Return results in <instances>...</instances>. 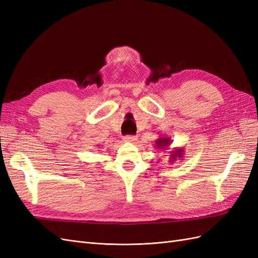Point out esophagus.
<instances>
[{"label":"esophagus","mask_w":258,"mask_h":258,"mask_svg":"<svg viewBox=\"0 0 258 258\" xmlns=\"http://www.w3.org/2000/svg\"><path fill=\"white\" fill-rule=\"evenodd\" d=\"M137 137H135V136H126L123 138V141L124 142H129V143H134L135 141H137Z\"/></svg>","instance_id":"1"}]
</instances>
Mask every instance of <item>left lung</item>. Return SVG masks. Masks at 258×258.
<instances>
[{
  "instance_id": "1",
  "label": "left lung",
  "mask_w": 258,
  "mask_h": 258,
  "mask_svg": "<svg viewBox=\"0 0 258 258\" xmlns=\"http://www.w3.org/2000/svg\"><path fill=\"white\" fill-rule=\"evenodd\" d=\"M171 139L170 138H159L157 139V141H156V147L158 148V150H168V146L171 144ZM183 155H184V150L183 148H175L174 151L171 152V155H170V162L173 163V161L178 158L179 160H182L183 158Z\"/></svg>"
}]
</instances>
